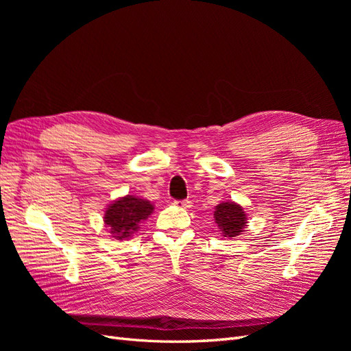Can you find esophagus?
<instances>
[{
  "label": "esophagus",
  "instance_id": "esophagus-1",
  "mask_svg": "<svg viewBox=\"0 0 351 351\" xmlns=\"http://www.w3.org/2000/svg\"><path fill=\"white\" fill-rule=\"evenodd\" d=\"M176 205H178L180 208H190L192 206V202H190L189 199H184V200H177Z\"/></svg>",
  "mask_w": 351,
  "mask_h": 351
}]
</instances>
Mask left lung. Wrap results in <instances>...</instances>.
<instances>
[{
  "label": "left lung",
  "mask_w": 351,
  "mask_h": 351,
  "mask_svg": "<svg viewBox=\"0 0 351 351\" xmlns=\"http://www.w3.org/2000/svg\"><path fill=\"white\" fill-rule=\"evenodd\" d=\"M214 218L224 237H236L246 227V214L234 202H222L214 212Z\"/></svg>",
  "instance_id": "obj_1"
}]
</instances>
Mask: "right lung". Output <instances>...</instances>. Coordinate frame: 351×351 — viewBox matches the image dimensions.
Here are the masks:
<instances>
[{
    "label": "right lung",
    "instance_id": "add662e5",
    "mask_svg": "<svg viewBox=\"0 0 351 351\" xmlns=\"http://www.w3.org/2000/svg\"><path fill=\"white\" fill-rule=\"evenodd\" d=\"M154 206L149 200L127 195L115 200L105 210V224L111 230L112 237L123 240L137 231L139 224L152 214Z\"/></svg>",
    "mask_w": 351,
    "mask_h": 351
}]
</instances>
